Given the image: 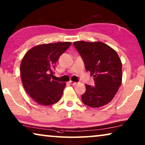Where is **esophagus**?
Returning <instances> with one entry per match:
<instances>
[{"label": "esophagus", "instance_id": "1", "mask_svg": "<svg viewBox=\"0 0 145 145\" xmlns=\"http://www.w3.org/2000/svg\"><path fill=\"white\" fill-rule=\"evenodd\" d=\"M69 83H70V84H72V85H76V82H74V81H72V80L69 81Z\"/></svg>", "mask_w": 145, "mask_h": 145}]
</instances>
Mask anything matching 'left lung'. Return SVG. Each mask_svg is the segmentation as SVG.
Masks as SVG:
<instances>
[{
	"label": "left lung",
	"mask_w": 145,
	"mask_h": 145,
	"mask_svg": "<svg viewBox=\"0 0 145 145\" xmlns=\"http://www.w3.org/2000/svg\"><path fill=\"white\" fill-rule=\"evenodd\" d=\"M74 45L82 57L95 86L85 84L82 101L91 108H100L113 100L122 83V63L112 47L102 41H78Z\"/></svg>",
	"instance_id": "left-lung-1"
}]
</instances>
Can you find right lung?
Segmentation results:
<instances>
[{
	"mask_svg": "<svg viewBox=\"0 0 145 145\" xmlns=\"http://www.w3.org/2000/svg\"><path fill=\"white\" fill-rule=\"evenodd\" d=\"M71 42H57L36 45L24 56L20 65L22 82L27 94L35 102L49 106L59 102L66 83L53 78V71L59 57Z\"/></svg>",
	"mask_w": 145,
	"mask_h": 145,
	"instance_id": "right-lung-1",
	"label": "right lung"
}]
</instances>
